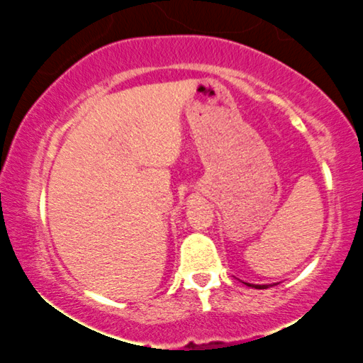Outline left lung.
Here are the masks:
<instances>
[{"label":"left lung","instance_id":"left-lung-1","mask_svg":"<svg viewBox=\"0 0 363 363\" xmlns=\"http://www.w3.org/2000/svg\"><path fill=\"white\" fill-rule=\"evenodd\" d=\"M245 285L252 286V289H259V290H262V289H269V286H273V285H252V283H245Z\"/></svg>","mask_w":363,"mask_h":363}]
</instances>
